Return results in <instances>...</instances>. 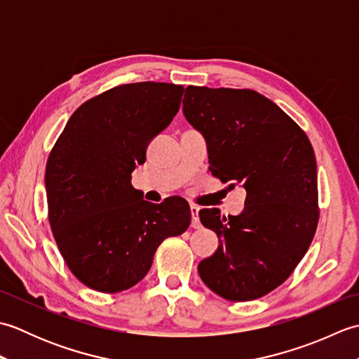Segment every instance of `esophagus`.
<instances>
[{"mask_svg":"<svg viewBox=\"0 0 359 359\" xmlns=\"http://www.w3.org/2000/svg\"><path fill=\"white\" fill-rule=\"evenodd\" d=\"M189 210H191V226L193 228H201V220H199V207L197 205H191L189 207Z\"/></svg>","mask_w":359,"mask_h":359,"instance_id":"34e87169","label":"esophagus"}]
</instances>
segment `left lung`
I'll return each instance as SVG.
<instances>
[{
  "instance_id": "8db88e82",
  "label": "left lung",
  "mask_w": 359,
  "mask_h": 359,
  "mask_svg": "<svg viewBox=\"0 0 359 359\" xmlns=\"http://www.w3.org/2000/svg\"><path fill=\"white\" fill-rule=\"evenodd\" d=\"M184 114L205 135L211 174L247 191L239 216L199 211L202 225L220 239L199 274L224 299H257L293 273L313 241L319 220L313 148L278 104L251 89L188 86Z\"/></svg>"
}]
</instances>
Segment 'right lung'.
Listing matches in <instances>:
<instances>
[{
    "mask_svg": "<svg viewBox=\"0 0 359 359\" xmlns=\"http://www.w3.org/2000/svg\"><path fill=\"white\" fill-rule=\"evenodd\" d=\"M184 90L154 81L112 88L83 103L53 144L44 174L49 224L66 265L89 288H131L147 276L160 243L191 224L185 199L156 205L131 185Z\"/></svg>",
    "mask_w": 359,
    "mask_h": 359,
    "instance_id": "add662e5",
    "label": "right lung"
}]
</instances>
